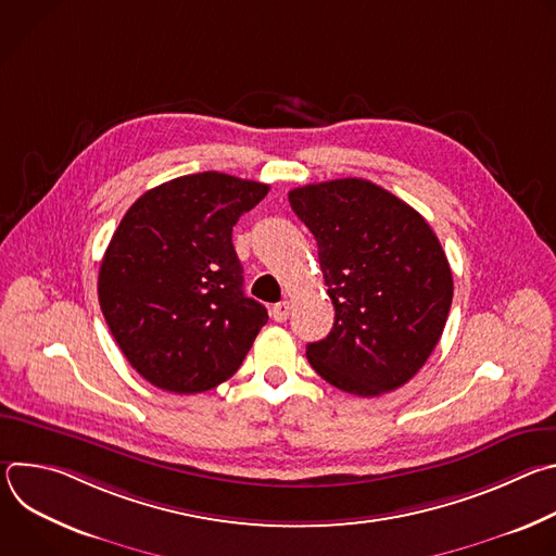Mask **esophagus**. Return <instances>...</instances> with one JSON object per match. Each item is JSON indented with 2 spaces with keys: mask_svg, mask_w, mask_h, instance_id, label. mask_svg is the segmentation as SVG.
<instances>
[{
  "mask_svg": "<svg viewBox=\"0 0 556 556\" xmlns=\"http://www.w3.org/2000/svg\"><path fill=\"white\" fill-rule=\"evenodd\" d=\"M270 314H273V319H275L277 324H283V321L288 319V314H290V303H288V301L275 303L273 309H270Z\"/></svg>",
  "mask_w": 556,
  "mask_h": 556,
  "instance_id": "esophagus-1",
  "label": "esophagus"
}]
</instances>
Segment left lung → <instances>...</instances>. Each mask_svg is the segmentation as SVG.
<instances>
[{
	"label": "left lung",
	"instance_id": "obj_1",
	"mask_svg": "<svg viewBox=\"0 0 556 556\" xmlns=\"http://www.w3.org/2000/svg\"><path fill=\"white\" fill-rule=\"evenodd\" d=\"M314 235L334 328L307 361L341 391L380 395L409 382L435 350L453 277L427 219L382 187L343 178L288 193Z\"/></svg>",
	"mask_w": 556,
	"mask_h": 556
}]
</instances>
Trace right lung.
<instances>
[{
    "instance_id": "obj_1",
    "label": "right lung",
    "mask_w": 556,
    "mask_h": 556,
    "mask_svg": "<svg viewBox=\"0 0 556 556\" xmlns=\"http://www.w3.org/2000/svg\"><path fill=\"white\" fill-rule=\"evenodd\" d=\"M268 185L219 172L142 193L99 270V303L129 365L151 384L198 393L228 380L268 321L244 294L232 226Z\"/></svg>"
}]
</instances>
